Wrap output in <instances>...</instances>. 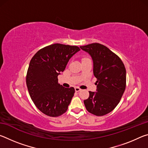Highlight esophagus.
Returning <instances> with one entry per match:
<instances>
[{
	"instance_id": "34e87169",
	"label": "esophagus",
	"mask_w": 148,
	"mask_h": 148,
	"mask_svg": "<svg viewBox=\"0 0 148 148\" xmlns=\"http://www.w3.org/2000/svg\"><path fill=\"white\" fill-rule=\"evenodd\" d=\"M75 91H76V92H79L81 91V89H79V87H75Z\"/></svg>"
}]
</instances>
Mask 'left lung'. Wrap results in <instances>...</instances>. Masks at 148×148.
Masks as SVG:
<instances>
[{"instance_id":"8db88e82","label":"left lung","mask_w":148,"mask_h":148,"mask_svg":"<svg viewBox=\"0 0 148 148\" xmlns=\"http://www.w3.org/2000/svg\"><path fill=\"white\" fill-rule=\"evenodd\" d=\"M93 62V74L97 79V91H89L84 100L87 111L97 116L111 112L121 100L126 87V70L121 59L104 45L93 43L80 46Z\"/></svg>"}]
</instances>
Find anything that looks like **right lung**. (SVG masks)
<instances>
[{
  "mask_svg": "<svg viewBox=\"0 0 148 148\" xmlns=\"http://www.w3.org/2000/svg\"><path fill=\"white\" fill-rule=\"evenodd\" d=\"M79 50L76 46L51 44L37 51L30 61L26 77L27 89L35 106L47 116H59L68 109L75 89L59 84L57 76Z\"/></svg>",
  "mask_w": 148,
  "mask_h": 148,
  "instance_id": "obj_1",
  "label": "right lung"
}]
</instances>
